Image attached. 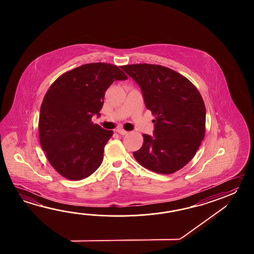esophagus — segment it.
<instances>
[{
  "instance_id": "esophagus-1",
  "label": "esophagus",
  "mask_w": 254,
  "mask_h": 254,
  "mask_svg": "<svg viewBox=\"0 0 254 254\" xmlns=\"http://www.w3.org/2000/svg\"><path fill=\"white\" fill-rule=\"evenodd\" d=\"M116 132H118V133L121 135H125L128 133V131H127V130L122 129V128H118V129H116Z\"/></svg>"
}]
</instances>
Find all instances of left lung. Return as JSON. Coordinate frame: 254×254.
<instances>
[{
	"label": "left lung",
	"instance_id": "1",
	"mask_svg": "<svg viewBox=\"0 0 254 254\" xmlns=\"http://www.w3.org/2000/svg\"><path fill=\"white\" fill-rule=\"evenodd\" d=\"M122 69L140 86L146 108L155 116L153 137L133 152L141 166L171 174L194 157L205 134V104L198 89L177 71L162 65H124Z\"/></svg>",
	"mask_w": 254,
	"mask_h": 254
}]
</instances>
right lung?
<instances>
[{"label":"right lung","instance_id":"add662e5","mask_svg":"<svg viewBox=\"0 0 254 254\" xmlns=\"http://www.w3.org/2000/svg\"><path fill=\"white\" fill-rule=\"evenodd\" d=\"M127 78L116 65L92 63L64 72L49 88L40 110V143L64 178H87L102 164L104 146L114 131L93 125L92 117L101 115L110 85Z\"/></svg>","mask_w":254,"mask_h":254}]
</instances>
